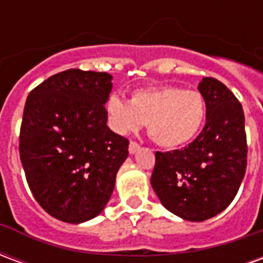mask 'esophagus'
Returning a JSON list of instances; mask_svg holds the SVG:
<instances>
[{
  "label": "esophagus",
  "mask_w": 263,
  "mask_h": 263,
  "mask_svg": "<svg viewBox=\"0 0 263 263\" xmlns=\"http://www.w3.org/2000/svg\"><path fill=\"white\" fill-rule=\"evenodd\" d=\"M138 149H139V143L135 142V141H131V143H129V148H128L129 154H135Z\"/></svg>",
  "instance_id": "1"
}]
</instances>
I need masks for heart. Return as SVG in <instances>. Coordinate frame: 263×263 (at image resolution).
Here are the masks:
<instances>
[{
  "label": "heart",
  "mask_w": 263,
  "mask_h": 263,
  "mask_svg": "<svg viewBox=\"0 0 263 263\" xmlns=\"http://www.w3.org/2000/svg\"><path fill=\"white\" fill-rule=\"evenodd\" d=\"M109 126L118 134L138 131L148 124L149 137L163 148H179L197 137L207 114V104L197 90L177 86L137 88L129 103L109 96L105 103Z\"/></svg>",
  "instance_id": "obj_1"
}]
</instances>
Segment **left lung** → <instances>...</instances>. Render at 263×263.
<instances>
[{"label":"left lung","mask_w":263,"mask_h":263,"mask_svg":"<svg viewBox=\"0 0 263 263\" xmlns=\"http://www.w3.org/2000/svg\"><path fill=\"white\" fill-rule=\"evenodd\" d=\"M198 90L207 121L193 142L156 152L151 184L162 204L187 221L214 217L231 203L247 169L245 117L238 98L221 81L204 77Z\"/></svg>","instance_id":"8db88e82"}]
</instances>
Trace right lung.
I'll return each instance as SVG.
<instances>
[{"label":"right lung","instance_id":"1","mask_svg":"<svg viewBox=\"0 0 263 263\" xmlns=\"http://www.w3.org/2000/svg\"><path fill=\"white\" fill-rule=\"evenodd\" d=\"M105 71L69 69L26 98L20 156L33 197L48 214L79 224L108 203L129 141L107 126L112 88Z\"/></svg>","mask_w":263,"mask_h":263}]
</instances>
